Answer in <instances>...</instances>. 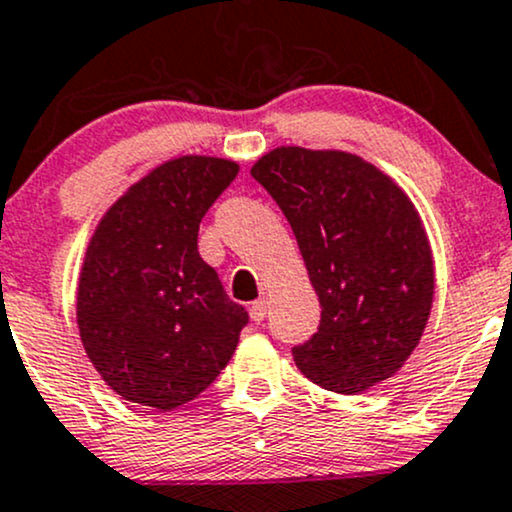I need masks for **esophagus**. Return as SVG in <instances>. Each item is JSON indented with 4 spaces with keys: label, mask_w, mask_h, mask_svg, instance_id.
Masks as SVG:
<instances>
[{
    "label": "esophagus",
    "mask_w": 512,
    "mask_h": 512,
    "mask_svg": "<svg viewBox=\"0 0 512 512\" xmlns=\"http://www.w3.org/2000/svg\"><path fill=\"white\" fill-rule=\"evenodd\" d=\"M249 314H251V319L256 321V324H261L263 319H266V314H268V300H256L254 304H251L249 307Z\"/></svg>",
    "instance_id": "1"
}]
</instances>
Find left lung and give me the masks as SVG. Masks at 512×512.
I'll list each match as a JSON object with an SVG mask.
<instances>
[{
    "label": "left lung",
    "mask_w": 512,
    "mask_h": 512,
    "mask_svg": "<svg viewBox=\"0 0 512 512\" xmlns=\"http://www.w3.org/2000/svg\"><path fill=\"white\" fill-rule=\"evenodd\" d=\"M251 176L285 212L321 304L319 331L292 348L302 375L360 394L399 372L435 290L426 227L404 188L341 149L275 147Z\"/></svg>",
    "instance_id": "obj_1"
}]
</instances>
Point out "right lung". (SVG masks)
Segmentation results:
<instances>
[{"label":"right lung","instance_id":"add662e5","mask_svg":"<svg viewBox=\"0 0 512 512\" xmlns=\"http://www.w3.org/2000/svg\"><path fill=\"white\" fill-rule=\"evenodd\" d=\"M239 164L183 154L154 166L101 217L77 285L91 365L118 396L171 411L225 370L249 321L198 254L205 212Z\"/></svg>","mask_w":512,"mask_h":512}]
</instances>
